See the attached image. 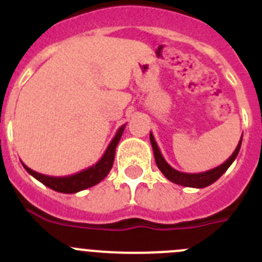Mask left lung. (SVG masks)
Wrapping results in <instances>:
<instances>
[{
    "instance_id": "obj_1",
    "label": "left lung",
    "mask_w": 262,
    "mask_h": 262,
    "mask_svg": "<svg viewBox=\"0 0 262 262\" xmlns=\"http://www.w3.org/2000/svg\"><path fill=\"white\" fill-rule=\"evenodd\" d=\"M149 140H151L152 148H154V155H155V160H156L157 168L161 170V173L168 178L169 181H172L173 184L182 185V186L202 189V187H206V186H209V185L214 184L217 178L221 177V176L226 172L227 169L230 168L231 164L235 161V159L237 157V155H239L240 147H242L243 135H242V139H240L239 144H237L236 149L233 151V154L231 155V156L228 157V159L222 164V165L216 166V168L214 169H210V170H207V172H202V173H184V172H180V170H176L174 168H172V166L166 163L165 159L163 157V155H161V152H160V148L159 145H157L152 133L149 134Z\"/></svg>"
}]
</instances>
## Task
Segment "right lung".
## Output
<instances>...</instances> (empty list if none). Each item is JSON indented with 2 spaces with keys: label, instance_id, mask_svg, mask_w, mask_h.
Instances as JSON below:
<instances>
[{
  "label": "right lung",
  "instance_id": "add662e5",
  "mask_svg": "<svg viewBox=\"0 0 262 262\" xmlns=\"http://www.w3.org/2000/svg\"><path fill=\"white\" fill-rule=\"evenodd\" d=\"M124 127H126V124H123V126L118 128L114 139L110 142L107 149L103 154V156L99 159L98 163L84 169V170H81V172L75 173V174L64 176V177H53V176H46L35 172V170L30 169L29 166H26L23 163L22 165L32 177H35L38 181H40L41 184L46 185V186H48L50 189H52L55 191L73 194L77 193V191L85 190L88 187H92L94 185L99 184L108 174L111 166H113V163H114L115 149H117L118 143H119L120 138H122Z\"/></svg>",
  "mask_w": 262,
  "mask_h": 262
}]
</instances>
